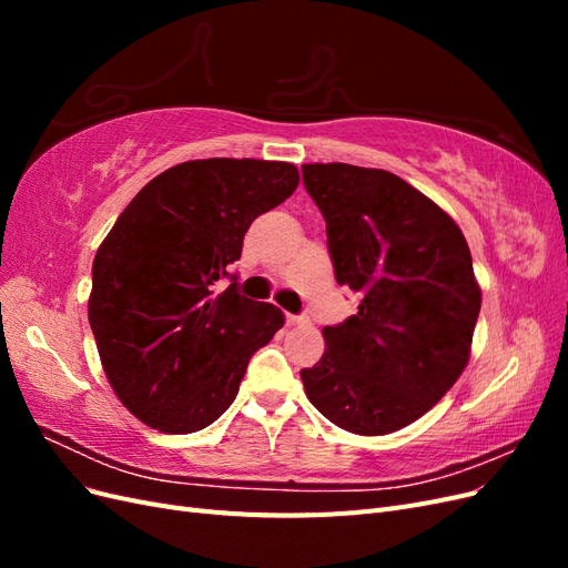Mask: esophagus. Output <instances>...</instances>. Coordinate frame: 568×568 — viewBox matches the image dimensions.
Segmentation results:
<instances>
[{
  "label": "esophagus",
  "instance_id": "1",
  "mask_svg": "<svg viewBox=\"0 0 568 568\" xmlns=\"http://www.w3.org/2000/svg\"><path fill=\"white\" fill-rule=\"evenodd\" d=\"M305 320V315H286V324H303Z\"/></svg>",
  "mask_w": 568,
  "mask_h": 568
}]
</instances>
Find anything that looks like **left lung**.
I'll use <instances>...</instances> for the list:
<instances>
[{
    "mask_svg": "<svg viewBox=\"0 0 568 568\" xmlns=\"http://www.w3.org/2000/svg\"><path fill=\"white\" fill-rule=\"evenodd\" d=\"M303 184L324 215L336 282L359 296L355 315L324 326V355L301 369L305 395L351 434H393L469 363L480 288L467 239L388 170L307 163Z\"/></svg>",
    "mask_w": 568,
    "mask_h": 568,
    "instance_id": "left-lung-1",
    "label": "left lung"
}]
</instances>
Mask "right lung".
Wrapping results in <instances>:
<instances>
[{
    "instance_id": "add662e5",
    "label": "right lung",
    "mask_w": 568,
    "mask_h": 568,
    "mask_svg": "<svg viewBox=\"0 0 568 568\" xmlns=\"http://www.w3.org/2000/svg\"><path fill=\"white\" fill-rule=\"evenodd\" d=\"M298 168L205 159L168 168L120 213L92 265L90 326L101 365L132 415L163 434L213 424L251 355L284 326L272 303L220 291L251 222L284 203Z\"/></svg>"
}]
</instances>
